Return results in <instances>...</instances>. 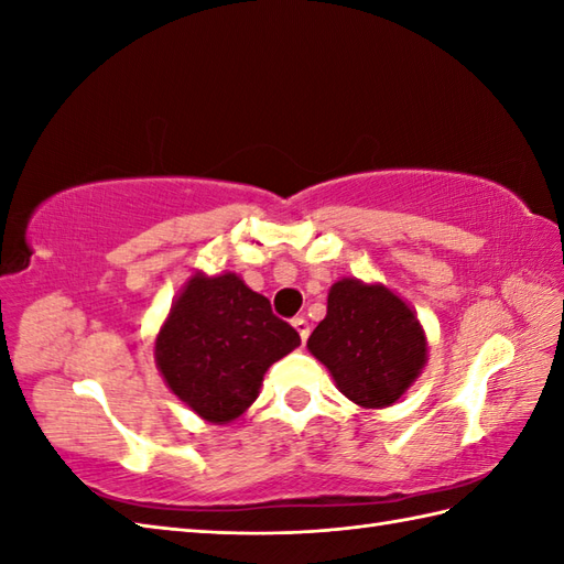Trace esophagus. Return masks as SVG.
Segmentation results:
<instances>
[{"instance_id":"obj_1","label":"esophagus","mask_w":564,"mask_h":564,"mask_svg":"<svg viewBox=\"0 0 564 564\" xmlns=\"http://www.w3.org/2000/svg\"><path fill=\"white\" fill-rule=\"evenodd\" d=\"M293 327H295L297 334H301V341L305 344L307 337H310V322H307L305 317H295V319H293Z\"/></svg>"}]
</instances>
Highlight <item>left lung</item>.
Returning a JSON list of instances; mask_svg holds the SVG:
<instances>
[{
    "label": "left lung",
    "instance_id": "obj_1",
    "mask_svg": "<svg viewBox=\"0 0 564 564\" xmlns=\"http://www.w3.org/2000/svg\"><path fill=\"white\" fill-rule=\"evenodd\" d=\"M307 349L334 386L364 410H386L422 376L426 332L416 313L386 283L339 279L327 295V317Z\"/></svg>",
    "mask_w": 564,
    "mask_h": 564
}]
</instances>
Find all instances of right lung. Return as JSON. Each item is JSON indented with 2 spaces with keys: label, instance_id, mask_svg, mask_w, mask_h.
I'll list each match as a JSON object with an SVG mask.
<instances>
[{
  "label": "right lung",
  "instance_id": "1",
  "mask_svg": "<svg viewBox=\"0 0 564 564\" xmlns=\"http://www.w3.org/2000/svg\"><path fill=\"white\" fill-rule=\"evenodd\" d=\"M297 346L301 334L242 275L196 271L154 337V364L203 422L230 424L259 398L263 373Z\"/></svg>",
  "mask_w": 564,
  "mask_h": 564
}]
</instances>
